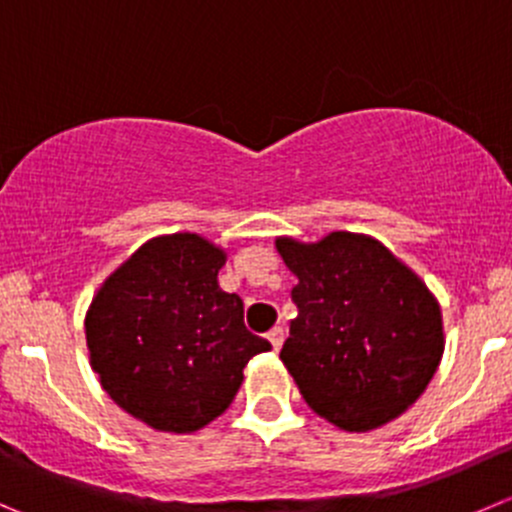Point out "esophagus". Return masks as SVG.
<instances>
[{
	"label": "esophagus",
	"instance_id": "1",
	"mask_svg": "<svg viewBox=\"0 0 512 512\" xmlns=\"http://www.w3.org/2000/svg\"><path fill=\"white\" fill-rule=\"evenodd\" d=\"M284 329H281V326H274V329H271L269 332V342H271V347H274V352H279L281 349V344H284Z\"/></svg>",
	"mask_w": 512,
	"mask_h": 512
}]
</instances>
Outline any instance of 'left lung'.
I'll use <instances>...</instances> for the list:
<instances>
[{
	"mask_svg": "<svg viewBox=\"0 0 512 512\" xmlns=\"http://www.w3.org/2000/svg\"><path fill=\"white\" fill-rule=\"evenodd\" d=\"M299 316L281 362L306 405L347 432L399 417L445 352L442 311L425 281L372 236L332 231L316 243L276 238Z\"/></svg>",
	"mask_w": 512,
	"mask_h": 512,
	"instance_id": "8db88e82",
	"label": "left lung"
}]
</instances>
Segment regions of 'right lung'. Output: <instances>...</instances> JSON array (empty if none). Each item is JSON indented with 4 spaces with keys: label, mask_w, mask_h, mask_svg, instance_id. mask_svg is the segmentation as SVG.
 <instances>
[{
    "label": "right lung",
    "mask_w": 512,
    "mask_h": 512,
    "mask_svg": "<svg viewBox=\"0 0 512 512\" xmlns=\"http://www.w3.org/2000/svg\"><path fill=\"white\" fill-rule=\"evenodd\" d=\"M226 251L198 233L145 241L102 281L85 316L90 367L115 405L186 435L228 410L248 359L271 344L218 286Z\"/></svg>",
    "instance_id": "1"
}]
</instances>
